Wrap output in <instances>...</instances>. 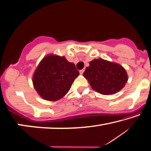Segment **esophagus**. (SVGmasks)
Listing matches in <instances>:
<instances>
[{
    "mask_svg": "<svg viewBox=\"0 0 151 151\" xmlns=\"http://www.w3.org/2000/svg\"><path fill=\"white\" fill-rule=\"evenodd\" d=\"M84 71H85V69L81 70H79V73L81 74V75H83V73H84Z\"/></svg>",
    "mask_w": 151,
    "mask_h": 151,
    "instance_id": "34e87169",
    "label": "esophagus"
}]
</instances>
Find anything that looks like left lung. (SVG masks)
Listing matches in <instances>:
<instances>
[{"mask_svg": "<svg viewBox=\"0 0 151 151\" xmlns=\"http://www.w3.org/2000/svg\"><path fill=\"white\" fill-rule=\"evenodd\" d=\"M83 75L91 88L102 95L117 93L128 80L127 72L121 65L102 58L90 62Z\"/></svg>", "mask_w": 151, "mask_h": 151, "instance_id": "1", "label": "left lung"}]
</instances>
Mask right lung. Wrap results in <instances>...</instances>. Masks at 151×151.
I'll return each instance as SVG.
<instances>
[{
  "label": "right lung",
  "mask_w": 151,
  "mask_h": 151,
  "mask_svg": "<svg viewBox=\"0 0 151 151\" xmlns=\"http://www.w3.org/2000/svg\"><path fill=\"white\" fill-rule=\"evenodd\" d=\"M78 75L75 64L64 56L49 54L42 58L33 74V86L42 99L54 102L68 93Z\"/></svg>",
  "instance_id": "1"
}]
</instances>
